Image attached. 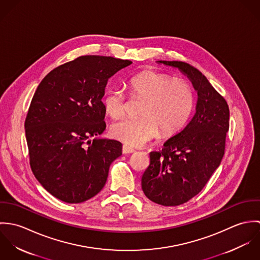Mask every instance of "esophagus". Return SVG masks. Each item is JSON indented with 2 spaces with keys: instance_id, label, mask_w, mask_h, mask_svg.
Masks as SVG:
<instances>
[{
  "instance_id": "1",
  "label": "esophagus",
  "mask_w": 260,
  "mask_h": 260,
  "mask_svg": "<svg viewBox=\"0 0 260 260\" xmlns=\"http://www.w3.org/2000/svg\"><path fill=\"white\" fill-rule=\"evenodd\" d=\"M122 152H123V154H130V153H134L135 150L131 148V147H129V146H127V145H123Z\"/></svg>"
}]
</instances>
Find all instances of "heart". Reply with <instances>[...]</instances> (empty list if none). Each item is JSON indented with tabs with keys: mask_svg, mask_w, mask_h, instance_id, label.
Here are the masks:
<instances>
[{
	"mask_svg": "<svg viewBox=\"0 0 260 260\" xmlns=\"http://www.w3.org/2000/svg\"><path fill=\"white\" fill-rule=\"evenodd\" d=\"M131 98H142L140 118L113 124L111 135L131 146H142L156 138L171 137L188 123L194 109V94L189 84L170 75L147 70L128 81ZM105 112L120 119L126 112V96L119 88H109L103 96Z\"/></svg>",
	"mask_w": 260,
	"mask_h": 260,
	"instance_id": "1",
	"label": "heart"
}]
</instances>
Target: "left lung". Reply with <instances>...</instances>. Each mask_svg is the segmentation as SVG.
Instances as JSON below:
<instances>
[{
    "mask_svg": "<svg viewBox=\"0 0 260 260\" xmlns=\"http://www.w3.org/2000/svg\"><path fill=\"white\" fill-rule=\"evenodd\" d=\"M187 75L197 91L196 113L185 128L150 152L141 185L144 194L164 206L183 204L197 195L220 165L229 129V108L206 77L190 64L159 61Z\"/></svg>",
    "mask_w": 260,
    "mask_h": 260,
    "instance_id": "8db88e82",
    "label": "left lung"
}]
</instances>
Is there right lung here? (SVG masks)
I'll list each match as a JSON object with an SVG mask.
<instances>
[{
    "label": "right lung",
    "instance_id": "add662e5",
    "mask_svg": "<svg viewBox=\"0 0 260 260\" xmlns=\"http://www.w3.org/2000/svg\"><path fill=\"white\" fill-rule=\"evenodd\" d=\"M129 60L80 56L58 66L38 86L25 120L31 169L50 194L81 203L104 187L122 144L91 137L106 128L102 98L108 79Z\"/></svg>",
    "mask_w": 260,
    "mask_h": 260
}]
</instances>
